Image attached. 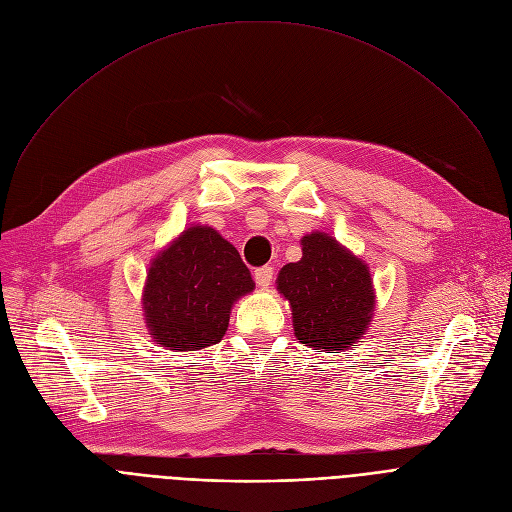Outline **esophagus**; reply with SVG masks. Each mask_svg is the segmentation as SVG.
<instances>
[{"instance_id": "1", "label": "esophagus", "mask_w": 512, "mask_h": 512, "mask_svg": "<svg viewBox=\"0 0 512 512\" xmlns=\"http://www.w3.org/2000/svg\"><path fill=\"white\" fill-rule=\"evenodd\" d=\"M272 280H274V267H272V265L257 267V270H255V282H257L261 288L270 286Z\"/></svg>"}]
</instances>
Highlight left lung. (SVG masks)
<instances>
[{"label":"left lung","mask_w":512,"mask_h":512,"mask_svg":"<svg viewBox=\"0 0 512 512\" xmlns=\"http://www.w3.org/2000/svg\"><path fill=\"white\" fill-rule=\"evenodd\" d=\"M303 257L282 267L278 290L290 301L294 334L313 351H346L363 336L373 311L367 265L328 234H309Z\"/></svg>","instance_id":"left-lung-1"}]
</instances>
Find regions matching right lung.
Instances as JSON below:
<instances>
[{
	"label": "right lung",
	"instance_id": "1",
	"mask_svg": "<svg viewBox=\"0 0 512 512\" xmlns=\"http://www.w3.org/2000/svg\"><path fill=\"white\" fill-rule=\"evenodd\" d=\"M253 288L247 265L228 240L207 226L188 228L147 274L143 305L151 336L170 351L218 344L234 301Z\"/></svg>",
	"mask_w": 512,
	"mask_h": 512
}]
</instances>
